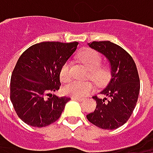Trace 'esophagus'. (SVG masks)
<instances>
[{"label":"esophagus","mask_w":153,"mask_h":153,"mask_svg":"<svg viewBox=\"0 0 153 153\" xmlns=\"http://www.w3.org/2000/svg\"><path fill=\"white\" fill-rule=\"evenodd\" d=\"M72 99H73V100H77V101H82V100H83V98H80V97H72Z\"/></svg>","instance_id":"esophagus-1"}]
</instances>
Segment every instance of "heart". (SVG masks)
I'll use <instances>...</instances> for the list:
<instances>
[{
  "label": "heart",
  "mask_w": 153,
  "mask_h": 153,
  "mask_svg": "<svg viewBox=\"0 0 153 153\" xmlns=\"http://www.w3.org/2000/svg\"><path fill=\"white\" fill-rule=\"evenodd\" d=\"M80 62L90 71V79L98 86L106 84L111 77L110 69L107 66H101L102 57L99 53L93 49H85L79 55ZM71 78L70 65L65 63L60 70V79L63 81H67ZM94 85L91 82H79L71 81L65 85L63 92L70 97H84L94 91Z\"/></svg>",
  "instance_id": "obj_1"
}]
</instances>
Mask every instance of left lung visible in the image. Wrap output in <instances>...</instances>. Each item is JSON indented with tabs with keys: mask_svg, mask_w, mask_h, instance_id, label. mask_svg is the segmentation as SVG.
I'll list each match as a JSON object with an SVG mask.
<instances>
[{
	"mask_svg": "<svg viewBox=\"0 0 153 153\" xmlns=\"http://www.w3.org/2000/svg\"><path fill=\"white\" fill-rule=\"evenodd\" d=\"M88 46L108 59L111 77L100 92L105 97H93L97 107L87 119L100 128L116 129L128 121L137 103L140 79L137 65L124 48L109 41L92 42Z\"/></svg>",
	"mask_w": 153,
	"mask_h": 153,
	"instance_id": "left-lung-1",
	"label": "left lung"
}]
</instances>
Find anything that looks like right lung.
<instances>
[{
  "label": "right lung",
  "instance_id": "obj_1",
  "mask_svg": "<svg viewBox=\"0 0 153 153\" xmlns=\"http://www.w3.org/2000/svg\"><path fill=\"white\" fill-rule=\"evenodd\" d=\"M78 42H45L28 48L18 58L10 79V100L27 125L42 128L59 119L71 98L52 95L60 88V70Z\"/></svg>",
  "mask_w": 153,
  "mask_h": 153
}]
</instances>
